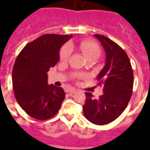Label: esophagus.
Returning a JSON list of instances; mask_svg holds the SVG:
<instances>
[{"mask_svg": "<svg viewBox=\"0 0 150 150\" xmlns=\"http://www.w3.org/2000/svg\"><path fill=\"white\" fill-rule=\"evenodd\" d=\"M76 91H77V90L74 89V88H72V89H71L70 91H69V93L71 94V95H73V94L76 93Z\"/></svg>", "mask_w": 150, "mask_h": 150, "instance_id": "34e87169", "label": "esophagus"}]
</instances>
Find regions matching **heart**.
Returning <instances> with one entry per match:
<instances>
[{"instance_id":"heart-1","label":"heart","mask_w":150,"mask_h":150,"mask_svg":"<svg viewBox=\"0 0 150 150\" xmlns=\"http://www.w3.org/2000/svg\"><path fill=\"white\" fill-rule=\"evenodd\" d=\"M72 45H64L59 52V58L61 61H67L72 53ZM79 50L87 59H98L101 54L100 46L97 43L91 40H82L79 44Z\"/></svg>"}]
</instances>
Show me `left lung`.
I'll list each match as a JSON object with an SVG mask.
<instances>
[{"label":"left lung","instance_id":"1","mask_svg":"<svg viewBox=\"0 0 150 150\" xmlns=\"http://www.w3.org/2000/svg\"><path fill=\"white\" fill-rule=\"evenodd\" d=\"M104 47L106 64L97 77L104 94L95 98L86 92L83 114L91 123L107 125L116 120L128 106L132 95L134 74L128 55L114 41L104 35L95 34Z\"/></svg>","mask_w":150,"mask_h":150}]
</instances>
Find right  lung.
I'll return each mask as SVG.
<instances>
[{"label": "right lung", "instance_id": "right-lung-1", "mask_svg": "<svg viewBox=\"0 0 150 150\" xmlns=\"http://www.w3.org/2000/svg\"><path fill=\"white\" fill-rule=\"evenodd\" d=\"M71 37L43 34L28 43L17 56L12 73L16 99L22 109L36 120L53 117L65 98L62 87L48 85L47 72L58 63L61 46Z\"/></svg>", "mask_w": 150, "mask_h": 150}]
</instances>
